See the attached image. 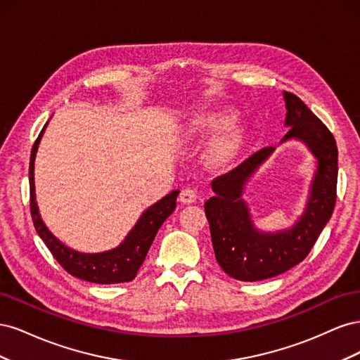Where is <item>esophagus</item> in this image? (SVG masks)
<instances>
[{"mask_svg":"<svg viewBox=\"0 0 360 360\" xmlns=\"http://www.w3.org/2000/svg\"><path fill=\"white\" fill-rule=\"evenodd\" d=\"M197 198H198L197 192H195L193 189H189V188L183 189L181 193H180V201L183 204H193L195 201H197Z\"/></svg>","mask_w":360,"mask_h":360,"instance_id":"obj_1","label":"esophagus"}]
</instances>
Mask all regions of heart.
<instances>
[{"label":"heart","mask_w":360,"mask_h":360,"mask_svg":"<svg viewBox=\"0 0 360 360\" xmlns=\"http://www.w3.org/2000/svg\"><path fill=\"white\" fill-rule=\"evenodd\" d=\"M233 120V114L230 111H217L209 115L200 117L197 120V126L195 129L202 130V132H212V130H219L230 124ZM246 132L243 127L233 126L226 130V132L216 141L209 150L207 160H209L213 168H222L226 167L236 156L245 144Z\"/></svg>","instance_id":"1"}]
</instances>
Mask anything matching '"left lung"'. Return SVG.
<instances>
[{"instance_id":"1","label":"left lung","mask_w":360,"mask_h":360,"mask_svg":"<svg viewBox=\"0 0 360 360\" xmlns=\"http://www.w3.org/2000/svg\"><path fill=\"white\" fill-rule=\"evenodd\" d=\"M285 126L281 143L297 139L317 159V169L302 216L292 226L275 233L259 231L243 200L246 183L270 158L275 147L257 151L242 165L212 181L214 197L204 210L210 225L217 263L234 279L254 282L278 276L309 254L329 222L336 201L338 148L330 130L296 94L284 91Z\"/></svg>"}]
</instances>
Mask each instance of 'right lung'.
<instances>
[{"instance_id": "right-lung-1", "label": "right lung", "mask_w": 360, "mask_h": 360, "mask_svg": "<svg viewBox=\"0 0 360 360\" xmlns=\"http://www.w3.org/2000/svg\"><path fill=\"white\" fill-rule=\"evenodd\" d=\"M46 126L48 123L43 126L34 146H32L30 158V207L37 234L45 242L51 254L61 264V267L75 278L94 282V284H122V282L135 279L159 228L176 209L177 195L180 191H172L167 197H163L153 205H150L147 210H144L135 226L117 248L96 254H85L75 250L60 242L49 231V228L41 219L36 202L34 160L40 139L43 134H45Z\"/></svg>"}]
</instances>
